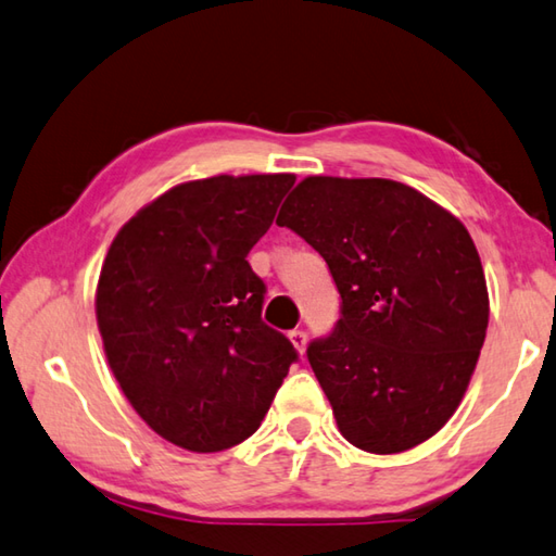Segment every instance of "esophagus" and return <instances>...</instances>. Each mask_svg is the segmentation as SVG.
Segmentation results:
<instances>
[{
    "label": "esophagus",
    "instance_id": "esophagus-1",
    "mask_svg": "<svg viewBox=\"0 0 556 556\" xmlns=\"http://www.w3.org/2000/svg\"><path fill=\"white\" fill-rule=\"evenodd\" d=\"M288 337H290V343L295 345V351L305 353V345H307V333H305V331H302V329H295V331H290Z\"/></svg>",
    "mask_w": 556,
    "mask_h": 556
}]
</instances>
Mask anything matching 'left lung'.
Instances as JSON below:
<instances>
[{"instance_id":"8db88e82","label":"left lung","mask_w":556,"mask_h":556,"mask_svg":"<svg viewBox=\"0 0 556 556\" xmlns=\"http://www.w3.org/2000/svg\"><path fill=\"white\" fill-rule=\"evenodd\" d=\"M327 261L341 319L307 358L339 431L375 455L428 441L463 402L489 324L484 268L455 215L390 179L307 176L282 203Z\"/></svg>"}]
</instances>
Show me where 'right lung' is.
Returning a JSON list of instances; mask_svg holds the SVG:
<instances>
[{"mask_svg":"<svg viewBox=\"0 0 556 556\" xmlns=\"http://www.w3.org/2000/svg\"><path fill=\"white\" fill-rule=\"evenodd\" d=\"M295 176L174 186L115 235L97 286L103 351L123 394L164 441L219 453L256 431L298 351L261 319L247 254Z\"/></svg>","mask_w":556,"mask_h":556,"instance_id":"add662e5","label":"right lung"}]
</instances>
